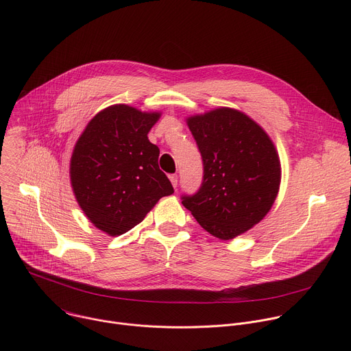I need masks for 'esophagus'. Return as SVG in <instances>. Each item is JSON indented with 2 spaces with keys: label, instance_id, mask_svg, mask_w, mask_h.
Segmentation results:
<instances>
[{
  "label": "esophagus",
  "instance_id": "1",
  "mask_svg": "<svg viewBox=\"0 0 351 351\" xmlns=\"http://www.w3.org/2000/svg\"><path fill=\"white\" fill-rule=\"evenodd\" d=\"M169 180H171V183H172V186L176 189L178 187V175H169Z\"/></svg>",
  "mask_w": 351,
  "mask_h": 351
}]
</instances>
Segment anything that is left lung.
Listing matches in <instances>:
<instances>
[{
	"mask_svg": "<svg viewBox=\"0 0 351 351\" xmlns=\"http://www.w3.org/2000/svg\"><path fill=\"white\" fill-rule=\"evenodd\" d=\"M204 176L182 204L213 236L229 240L257 225L280 184V161L265 130L245 114L217 108L187 118Z\"/></svg>",
	"mask_w": 351,
	"mask_h": 351,
	"instance_id": "8db88e82",
	"label": "left lung"
}]
</instances>
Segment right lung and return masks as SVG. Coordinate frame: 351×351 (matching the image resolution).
<instances>
[{
  "label": "right lung",
  "mask_w": 351,
  "mask_h": 351,
  "mask_svg": "<svg viewBox=\"0 0 351 351\" xmlns=\"http://www.w3.org/2000/svg\"><path fill=\"white\" fill-rule=\"evenodd\" d=\"M160 117L115 104L99 111L75 144L69 173L76 202L110 236L134 228L173 193L158 167L160 148L147 137Z\"/></svg>",
  "instance_id": "add662e5"
}]
</instances>
